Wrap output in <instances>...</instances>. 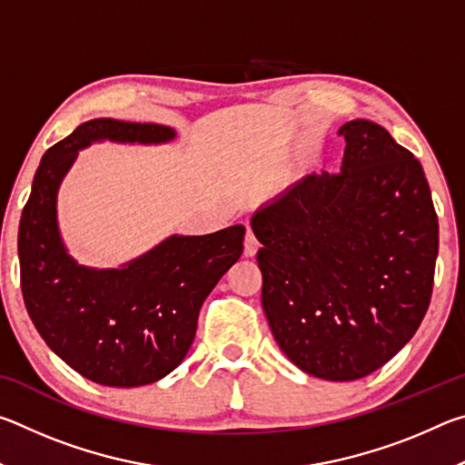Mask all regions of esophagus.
<instances>
[{"mask_svg": "<svg viewBox=\"0 0 465 465\" xmlns=\"http://www.w3.org/2000/svg\"><path fill=\"white\" fill-rule=\"evenodd\" d=\"M256 252H258V242L254 238V233H252V230H248L246 240H243V256L252 258V256H256Z\"/></svg>", "mask_w": 465, "mask_h": 465, "instance_id": "34e87169", "label": "esophagus"}]
</instances>
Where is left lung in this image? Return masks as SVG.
<instances>
[{"instance_id": "left-lung-1", "label": "left lung", "mask_w": 465, "mask_h": 465, "mask_svg": "<svg viewBox=\"0 0 465 465\" xmlns=\"http://www.w3.org/2000/svg\"><path fill=\"white\" fill-rule=\"evenodd\" d=\"M341 172L310 174L250 219L261 242L262 310L302 371L361 380L411 341L427 313L439 223L419 160L357 119Z\"/></svg>"}]
</instances>
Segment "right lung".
I'll return each instance as SVG.
<instances>
[{"instance_id": "add662e5", "label": "right lung", "mask_w": 465, "mask_h": 465, "mask_svg": "<svg viewBox=\"0 0 465 465\" xmlns=\"http://www.w3.org/2000/svg\"><path fill=\"white\" fill-rule=\"evenodd\" d=\"M163 124L94 119L43 155L22 211V295L38 334L59 359L108 388L153 383L183 363L201 305L238 262L246 227L207 235L172 233L116 269L84 266L63 242L57 196L63 178L92 143L163 145Z\"/></svg>"}]
</instances>
